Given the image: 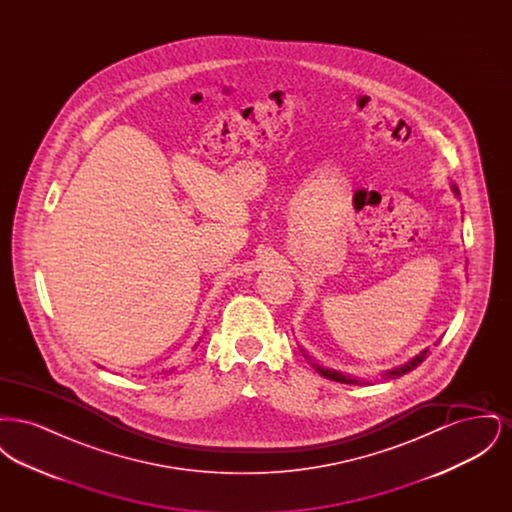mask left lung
<instances>
[{"mask_svg":"<svg viewBox=\"0 0 512 512\" xmlns=\"http://www.w3.org/2000/svg\"><path fill=\"white\" fill-rule=\"evenodd\" d=\"M453 190H455V194L459 192L455 186H453ZM426 353H428V351H422L420 355H416L413 361H409L407 365H403L401 368H395V370L386 372V376H388V378H395V376H403V374L411 372L413 368H416V366L420 365V363L426 359ZM317 370L322 374V376H326V378H330V380H336V382H341V384H361L359 380L349 378V376H343V374H340V372H334V370H324V368H320V366H317Z\"/></svg>","mask_w":512,"mask_h":512,"instance_id":"1","label":"left lung"}]
</instances>
